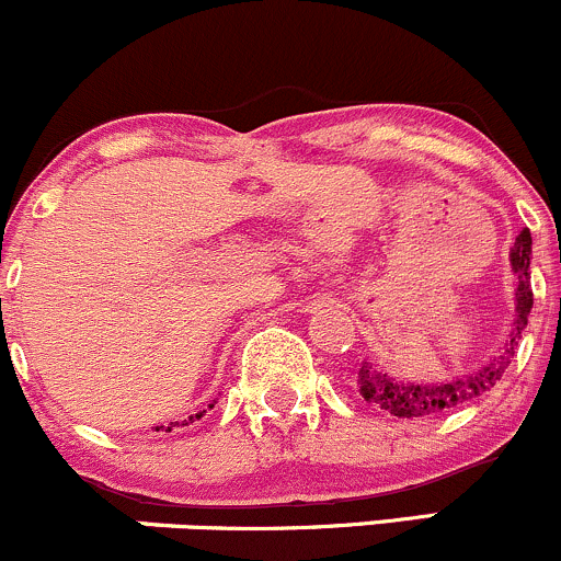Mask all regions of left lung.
<instances>
[{
    "instance_id": "obj_1",
    "label": "left lung",
    "mask_w": 561,
    "mask_h": 561,
    "mask_svg": "<svg viewBox=\"0 0 561 561\" xmlns=\"http://www.w3.org/2000/svg\"><path fill=\"white\" fill-rule=\"evenodd\" d=\"M530 255V229H522L514 248H511V266H514L516 276H519V285H516L514 330H511V343L503 346L501 354L492 356L490 365L466 375V378L453 380V383H402V380H393L389 375L375 370L370 362H362L356 383H359V393L365 397V402L378 404L380 410L391 412L397 417H431L436 412L460 408V404L473 402L477 397L488 393L503 378L511 359H514L516 341L522 337V330L527 328V317L533 311Z\"/></svg>"
}]
</instances>
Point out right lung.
I'll return each instance as SVG.
<instances>
[{
	"instance_id": "obj_1",
	"label": "right lung",
	"mask_w": 561,
	"mask_h": 561,
	"mask_svg": "<svg viewBox=\"0 0 561 561\" xmlns=\"http://www.w3.org/2000/svg\"><path fill=\"white\" fill-rule=\"evenodd\" d=\"M202 415H205V410H202V412H196V415H188V421H183V423H181V426H188V423L199 421V417H202ZM175 426H178V421H175V423H168V426H157V431H159V428H164V431H172V428H175Z\"/></svg>"
}]
</instances>
